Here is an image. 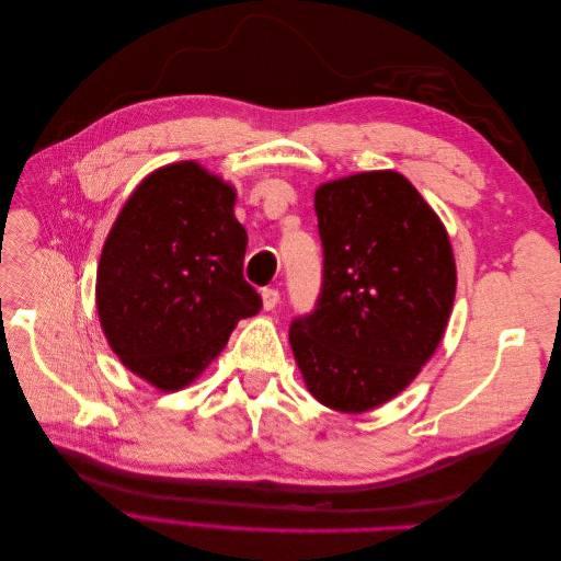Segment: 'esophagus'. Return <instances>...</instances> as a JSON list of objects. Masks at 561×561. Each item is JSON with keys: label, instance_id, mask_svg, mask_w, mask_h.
Returning <instances> with one entry per match:
<instances>
[{"label": "esophagus", "instance_id": "esophagus-1", "mask_svg": "<svg viewBox=\"0 0 561 561\" xmlns=\"http://www.w3.org/2000/svg\"><path fill=\"white\" fill-rule=\"evenodd\" d=\"M278 299H280V293L276 290V287H264V290H262V301H264V309L266 311H274L278 307Z\"/></svg>", "mask_w": 561, "mask_h": 561}]
</instances>
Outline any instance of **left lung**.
I'll use <instances>...</instances> for the list:
<instances>
[{
    "instance_id": "obj_1",
    "label": "left lung",
    "mask_w": 561,
    "mask_h": 561,
    "mask_svg": "<svg viewBox=\"0 0 561 561\" xmlns=\"http://www.w3.org/2000/svg\"><path fill=\"white\" fill-rule=\"evenodd\" d=\"M316 215L320 295L293 318L290 346L318 402L367 412L410 386L443 339L456 293L451 245L393 171L318 186Z\"/></svg>"
}]
</instances>
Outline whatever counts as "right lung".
Segmentation results:
<instances>
[{"label":"right lung","mask_w":561,"mask_h":561,"mask_svg":"<svg viewBox=\"0 0 561 561\" xmlns=\"http://www.w3.org/2000/svg\"><path fill=\"white\" fill-rule=\"evenodd\" d=\"M229 184L182 161L151 173L128 198L98 266V313L112 351L161 390L194 381L260 313L243 278L248 233Z\"/></svg>","instance_id":"obj_1"}]
</instances>
